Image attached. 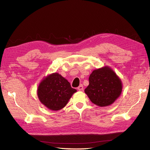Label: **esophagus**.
<instances>
[{"label":"esophagus","instance_id":"esophagus-1","mask_svg":"<svg viewBox=\"0 0 150 150\" xmlns=\"http://www.w3.org/2000/svg\"><path fill=\"white\" fill-rule=\"evenodd\" d=\"M77 89L79 90V91H83V85H80V86H79L78 87V88H77Z\"/></svg>","mask_w":150,"mask_h":150}]
</instances>
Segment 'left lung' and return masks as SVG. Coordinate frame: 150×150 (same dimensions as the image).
<instances>
[{"instance_id":"left-lung-1","label":"left lung","mask_w":150,"mask_h":150,"mask_svg":"<svg viewBox=\"0 0 150 150\" xmlns=\"http://www.w3.org/2000/svg\"><path fill=\"white\" fill-rule=\"evenodd\" d=\"M89 84L84 90L91 101L100 107L108 106L121 95L123 85L112 68L105 66L94 70L89 78Z\"/></svg>"}]
</instances>
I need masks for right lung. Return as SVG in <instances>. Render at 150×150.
<instances>
[{
    "label": "right lung",
    "instance_id": "right-lung-1",
    "mask_svg": "<svg viewBox=\"0 0 150 150\" xmlns=\"http://www.w3.org/2000/svg\"><path fill=\"white\" fill-rule=\"evenodd\" d=\"M76 90L58 73H52L42 79L37 93L42 105L51 110L58 111L67 105Z\"/></svg>",
    "mask_w": 150,
    "mask_h": 150
}]
</instances>
